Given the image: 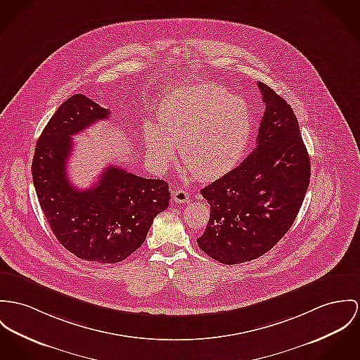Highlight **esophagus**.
Returning a JSON list of instances; mask_svg holds the SVG:
<instances>
[{
	"instance_id": "obj_1",
	"label": "esophagus",
	"mask_w": 360,
	"mask_h": 360,
	"mask_svg": "<svg viewBox=\"0 0 360 360\" xmlns=\"http://www.w3.org/2000/svg\"><path fill=\"white\" fill-rule=\"evenodd\" d=\"M172 198H174V201H175L176 204H185V202L189 201L191 194L188 193V192H185V191H174V192H172Z\"/></svg>"
}]
</instances>
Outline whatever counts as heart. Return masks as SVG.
Listing matches in <instances>:
<instances>
[{
  "instance_id": "1",
  "label": "heart",
  "mask_w": 360,
  "mask_h": 360,
  "mask_svg": "<svg viewBox=\"0 0 360 360\" xmlns=\"http://www.w3.org/2000/svg\"><path fill=\"white\" fill-rule=\"evenodd\" d=\"M160 126L145 130L148 156L165 166L179 155L201 181L238 166L248 149L252 122L247 103L219 84H195L169 93L159 107Z\"/></svg>"
}]
</instances>
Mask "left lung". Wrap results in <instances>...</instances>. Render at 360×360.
Here are the masks:
<instances>
[{"instance_id": "obj_1", "label": "left lung", "mask_w": 360, "mask_h": 360, "mask_svg": "<svg viewBox=\"0 0 360 360\" xmlns=\"http://www.w3.org/2000/svg\"><path fill=\"white\" fill-rule=\"evenodd\" d=\"M257 86L266 111L256 148L201 189L211 214L197 244L223 264L249 262L273 248L293 224L309 185V158L295 112L266 83Z\"/></svg>"}]
</instances>
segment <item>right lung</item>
I'll use <instances>...</instances> for the list:
<instances>
[{"label":"right lung","mask_w":360,"mask_h":360,"mask_svg":"<svg viewBox=\"0 0 360 360\" xmlns=\"http://www.w3.org/2000/svg\"><path fill=\"white\" fill-rule=\"evenodd\" d=\"M110 113L83 94L65 100L38 139L31 166L39 205L58 243L77 257L97 263H117L136 252L171 195L166 181L120 167H107L89 189L70 182L65 166L71 137Z\"/></svg>","instance_id":"add662e5"}]
</instances>
